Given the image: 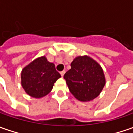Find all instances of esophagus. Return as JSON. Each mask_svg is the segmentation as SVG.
I'll list each match as a JSON object with an SVG mask.
<instances>
[{
	"mask_svg": "<svg viewBox=\"0 0 133 133\" xmlns=\"http://www.w3.org/2000/svg\"><path fill=\"white\" fill-rule=\"evenodd\" d=\"M60 73H61V76L63 77V76H64V73H65V71H62V72H61Z\"/></svg>",
	"mask_w": 133,
	"mask_h": 133,
	"instance_id": "34e87169",
	"label": "esophagus"
}]
</instances>
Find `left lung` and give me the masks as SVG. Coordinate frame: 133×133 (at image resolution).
<instances>
[{
	"label": "left lung",
	"instance_id": "obj_1",
	"mask_svg": "<svg viewBox=\"0 0 133 133\" xmlns=\"http://www.w3.org/2000/svg\"><path fill=\"white\" fill-rule=\"evenodd\" d=\"M64 78L70 92L81 101H89L98 97L106 83L101 66L87 55L73 60Z\"/></svg>",
	"mask_w": 133,
	"mask_h": 133
}]
</instances>
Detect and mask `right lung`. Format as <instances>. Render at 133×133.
Listing matches in <instances>:
<instances>
[{
  "mask_svg": "<svg viewBox=\"0 0 133 133\" xmlns=\"http://www.w3.org/2000/svg\"><path fill=\"white\" fill-rule=\"evenodd\" d=\"M61 78L55 64L46 57L35 59L21 72V85L25 92L33 98H41L49 94L54 83Z\"/></svg>",
  "mask_w": 133,
  "mask_h": 133,
  "instance_id": "right-lung-1",
  "label": "right lung"
}]
</instances>
